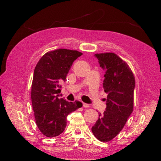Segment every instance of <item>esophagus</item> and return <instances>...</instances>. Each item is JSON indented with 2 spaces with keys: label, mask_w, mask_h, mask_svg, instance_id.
Masks as SVG:
<instances>
[{
  "label": "esophagus",
  "mask_w": 161,
  "mask_h": 161,
  "mask_svg": "<svg viewBox=\"0 0 161 161\" xmlns=\"http://www.w3.org/2000/svg\"><path fill=\"white\" fill-rule=\"evenodd\" d=\"M82 104H83V107H84V108H88V107H89V105L88 104V103H83Z\"/></svg>",
  "instance_id": "1"
}]
</instances>
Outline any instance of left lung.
Segmentation results:
<instances>
[{"mask_svg": "<svg viewBox=\"0 0 161 161\" xmlns=\"http://www.w3.org/2000/svg\"><path fill=\"white\" fill-rule=\"evenodd\" d=\"M105 71L103 87L107 94L106 111L92 128L98 140L107 142L119 134L133 111L135 79L126 62L116 54H95Z\"/></svg>", "mask_w": 161, "mask_h": 161, "instance_id": "obj_1", "label": "left lung"}]
</instances>
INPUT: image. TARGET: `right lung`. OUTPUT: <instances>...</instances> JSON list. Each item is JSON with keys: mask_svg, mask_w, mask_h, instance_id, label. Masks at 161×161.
<instances>
[{"mask_svg": "<svg viewBox=\"0 0 161 161\" xmlns=\"http://www.w3.org/2000/svg\"><path fill=\"white\" fill-rule=\"evenodd\" d=\"M82 53L59 49L49 52L37 62L34 70L31 99L38 129L47 137L59 136L67 125V116L82 107L78 101L59 99L61 83L66 80L73 62Z\"/></svg>", "mask_w": 161, "mask_h": 161, "instance_id": "add662e5", "label": "right lung"}]
</instances>
